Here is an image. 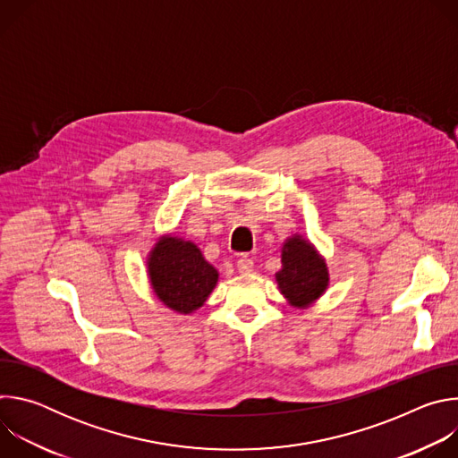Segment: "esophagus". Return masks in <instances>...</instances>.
Here are the masks:
<instances>
[{
    "label": "esophagus",
    "instance_id": "1",
    "mask_svg": "<svg viewBox=\"0 0 458 458\" xmlns=\"http://www.w3.org/2000/svg\"><path fill=\"white\" fill-rule=\"evenodd\" d=\"M237 270H239V274H244V276L250 274L253 270V260L250 257H241L237 260Z\"/></svg>",
    "mask_w": 458,
    "mask_h": 458
}]
</instances>
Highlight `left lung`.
Here are the masks:
<instances>
[{
    "mask_svg": "<svg viewBox=\"0 0 458 458\" xmlns=\"http://www.w3.org/2000/svg\"><path fill=\"white\" fill-rule=\"evenodd\" d=\"M283 268L276 274L279 292L290 306L306 310L330 286L324 257L302 235L288 237L281 250Z\"/></svg>",
    "mask_w": 458,
    "mask_h": 458,
    "instance_id": "1",
    "label": "left lung"
}]
</instances>
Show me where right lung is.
<instances>
[{"label":"right lung","instance_id":"right-lung-1","mask_svg":"<svg viewBox=\"0 0 458 458\" xmlns=\"http://www.w3.org/2000/svg\"><path fill=\"white\" fill-rule=\"evenodd\" d=\"M147 267L157 299L182 315L199 310L219 281V272L203 257L198 244L175 235L157 239Z\"/></svg>","mask_w":458,"mask_h":458}]
</instances>
